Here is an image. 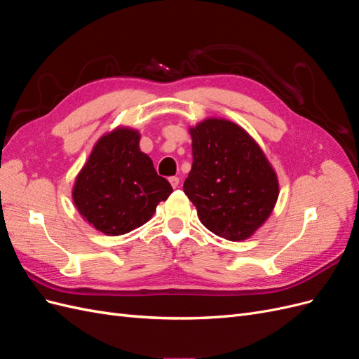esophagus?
Segmentation results:
<instances>
[{
  "label": "esophagus",
  "mask_w": 359,
  "mask_h": 359,
  "mask_svg": "<svg viewBox=\"0 0 359 359\" xmlns=\"http://www.w3.org/2000/svg\"><path fill=\"white\" fill-rule=\"evenodd\" d=\"M169 182L172 184L173 189H177V187L180 186V178H178V177H170V178H169Z\"/></svg>",
  "instance_id": "esophagus-1"
}]
</instances>
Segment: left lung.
<instances>
[{
    "label": "left lung",
    "instance_id": "left-lung-1",
    "mask_svg": "<svg viewBox=\"0 0 359 359\" xmlns=\"http://www.w3.org/2000/svg\"><path fill=\"white\" fill-rule=\"evenodd\" d=\"M190 136L193 165L184 193L206 229L229 241L247 240L274 210V169L252 136L227 119H205Z\"/></svg>",
    "mask_w": 359,
    "mask_h": 359
}]
</instances>
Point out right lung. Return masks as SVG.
I'll list each match as a JSON object with an SVG mask.
<instances>
[{
  "instance_id": "right-lung-1",
  "label": "right lung",
  "mask_w": 359,
  "mask_h": 359,
  "mask_svg": "<svg viewBox=\"0 0 359 359\" xmlns=\"http://www.w3.org/2000/svg\"><path fill=\"white\" fill-rule=\"evenodd\" d=\"M136 130L118 127L95 144L73 187L83 219L106 235H124L145 224L173 191L139 148Z\"/></svg>"
}]
</instances>
